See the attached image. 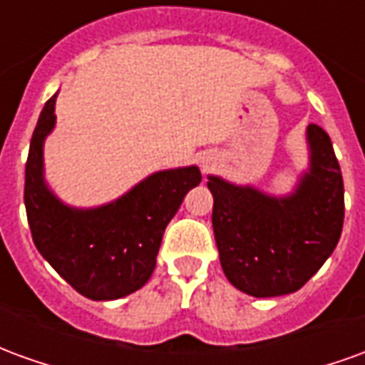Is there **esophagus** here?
Instances as JSON below:
<instances>
[{
  "label": "esophagus",
  "instance_id": "34e87169",
  "mask_svg": "<svg viewBox=\"0 0 365 365\" xmlns=\"http://www.w3.org/2000/svg\"><path fill=\"white\" fill-rule=\"evenodd\" d=\"M201 166H203V170H211V168L215 166V160L213 158H203V160H201Z\"/></svg>",
  "mask_w": 365,
  "mask_h": 365
}]
</instances>
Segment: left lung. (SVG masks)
Segmentation results:
<instances>
[{"instance_id":"obj_1","label":"left lung","mask_w":365,"mask_h":365,"mask_svg":"<svg viewBox=\"0 0 365 365\" xmlns=\"http://www.w3.org/2000/svg\"><path fill=\"white\" fill-rule=\"evenodd\" d=\"M309 170L289 195H268L209 175L222 272L252 297L301 289L334 252L344 225V182L330 136L307 127Z\"/></svg>"}]
</instances>
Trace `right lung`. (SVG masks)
Here are the masks:
<instances>
[{
    "mask_svg": "<svg viewBox=\"0 0 365 365\" xmlns=\"http://www.w3.org/2000/svg\"><path fill=\"white\" fill-rule=\"evenodd\" d=\"M56 96L44 103L25 166V209L36 250L93 301L130 295L150 279L168 222L201 182L197 166L164 170L93 209L62 203L44 182V138L56 125Z\"/></svg>",
    "mask_w": 365,
    "mask_h": 365,
    "instance_id": "right-lung-1",
    "label": "right lung"
}]
</instances>
